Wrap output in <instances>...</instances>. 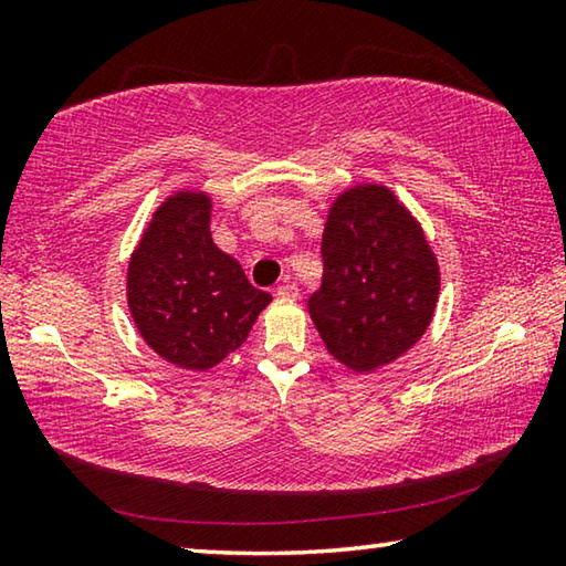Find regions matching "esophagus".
<instances>
[{"mask_svg":"<svg viewBox=\"0 0 566 566\" xmlns=\"http://www.w3.org/2000/svg\"><path fill=\"white\" fill-rule=\"evenodd\" d=\"M276 296H280V300H296V296H300V290H296V284L284 282L276 286Z\"/></svg>","mask_w":566,"mask_h":566,"instance_id":"esophagus-1","label":"esophagus"}]
</instances>
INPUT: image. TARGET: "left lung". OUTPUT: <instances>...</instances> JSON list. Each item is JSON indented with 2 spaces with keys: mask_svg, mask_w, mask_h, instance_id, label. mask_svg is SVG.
<instances>
[{
  "mask_svg": "<svg viewBox=\"0 0 566 566\" xmlns=\"http://www.w3.org/2000/svg\"><path fill=\"white\" fill-rule=\"evenodd\" d=\"M322 260L310 314L339 364L371 375L424 337L442 274L419 219L389 187L359 181L334 197Z\"/></svg>",
  "mask_w": 566,
  "mask_h": 566,
  "instance_id": "obj_1",
  "label": "left lung"
}]
</instances>
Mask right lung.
<instances>
[{"label": "right lung", "instance_id": "right-lung-1", "mask_svg": "<svg viewBox=\"0 0 566 566\" xmlns=\"http://www.w3.org/2000/svg\"><path fill=\"white\" fill-rule=\"evenodd\" d=\"M212 197L175 189L145 224L127 264V304L139 337L161 359L207 371L242 347L272 302L212 242Z\"/></svg>", "mask_w": 566, "mask_h": 566}]
</instances>
